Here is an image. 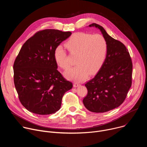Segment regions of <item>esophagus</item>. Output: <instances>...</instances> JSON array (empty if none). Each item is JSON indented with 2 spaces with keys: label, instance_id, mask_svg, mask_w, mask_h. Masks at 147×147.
Masks as SVG:
<instances>
[{
  "label": "esophagus",
  "instance_id": "obj_1",
  "mask_svg": "<svg viewBox=\"0 0 147 147\" xmlns=\"http://www.w3.org/2000/svg\"><path fill=\"white\" fill-rule=\"evenodd\" d=\"M80 86V83H79L78 82H74V85H73V86H74V87H78V86Z\"/></svg>",
  "mask_w": 147,
  "mask_h": 147
}]
</instances>
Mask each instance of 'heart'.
<instances>
[{
    "instance_id": "obj_1",
    "label": "heart",
    "mask_w": 147,
    "mask_h": 147,
    "mask_svg": "<svg viewBox=\"0 0 147 147\" xmlns=\"http://www.w3.org/2000/svg\"><path fill=\"white\" fill-rule=\"evenodd\" d=\"M69 53L76 56L75 67L66 72V75L73 80L81 81L88 74L97 73L105 61L108 52V43L99 34H91L84 32L73 34L65 44ZM57 65L65 70L70 67L69 56L61 46H57L54 51Z\"/></svg>"
}]
</instances>
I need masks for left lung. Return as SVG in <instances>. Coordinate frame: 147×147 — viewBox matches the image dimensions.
<instances>
[{
    "label": "left lung",
    "mask_w": 147,
    "mask_h": 147,
    "mask_svg": "<svg viewBox=\"0 0 147 147\" xmlns=\"http://www.w3.org/2000/svg\"><path fill=\"white\" fill-rule=\"evenodd\" d=\"M108 43L104 64L86 84L88 93L83 103L90 111L103 113L119 107L124 101L132 84L133 63L128 49L120 41L109 35L104 28L93 23Z\"/></svg>",
    "instance_id": "8db88e82"
}]
</instances>
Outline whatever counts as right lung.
I'll return each instance as SVG.
<instances>
[{"label":"right lung","instance_id":"add662e5","mask_svg":"<svg viewBox=\"0 0 147 147\" xmlns=\"http://www.w3.org/2000/svg\"><path fill=\"white\" fill-rule=\"evenodd\" d=\"M71 32L40 30L26 40L14 65V83L19 100L28 111L39 115L56 113L63 96L73 87L57 70L55 48Z\"/></svg>","mask_w":147,"mask_h":147}]
</instances>
